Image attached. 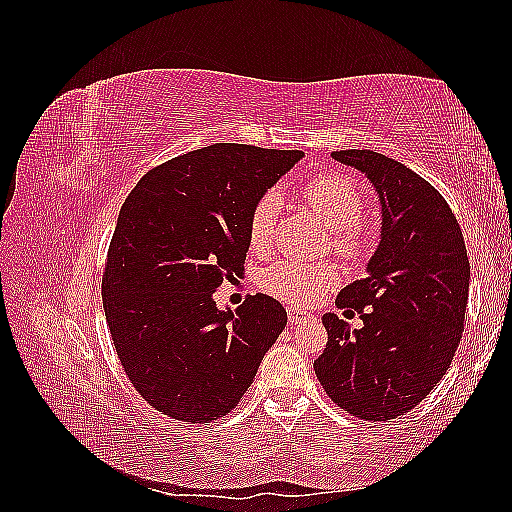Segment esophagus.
Masks as SVG:
<instances>
[{
	"label": "esophagus",
	"mask_w": 512,
	"mask_h": 512,
	"mask_svg": "<svg viewBox=\"0 0 512 512\" xmlns=\"http://www.w3.org/2000/svg\"><path fill=\"white\" fill-rule=\"evenodd\" d=\"M312 320V316H309L307 312H301V309H297V307H288V322L292 324V327H301V324H305V322H309Z\"/></svg>",
	"instance_id": "obj_1"
}]
</instances>
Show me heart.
I'll list each match as a JSON object with an SVG mask.
<instances>
[{"label": "heart", "mask_w": 512, "mask_h": 512, "mask_svg": "<svg viewBox=\"0 0 512 512\" xmlns=\"http://www.w3.org/2000/svg\"><path fill=\"white\" fill-rule=\"evenodd\" d=\"M305 203L312 207L322 222L335 230L333 241L344 252L361 247L359 224L363 215V198L354 185L339 175H318L309 179L301 190ZM280 198L275 192L260 196L250 215V247L254 252H267L273 243V226L277 222ZM335 282V273L327 265H301L294 260H277L260 273V286L273 297L288 303H309Z\"/></svg>", "instance_id": "heart-1"}]
</instances>
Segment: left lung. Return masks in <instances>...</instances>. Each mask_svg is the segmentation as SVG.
<instances>
[{
	"label": "left lung",
	"instance_id": "obj_1",
	"mask_svg": "<svg viewBox=\"0 0 512 512\" xmlns=\"http://www.w3.org/2000/svg\"><path fill=\"white\" fill-rule=\"evenodd\" d=\"M374 185L380 241L367 275L342 288L363 327L324 314L327 348L314 361L322 389L365 421H391L433 391L459 346L470 260L455 213L440 192L401 162L371 149L333 151Z\"/></svg>",
	"mask_w": 512,
	"mask_h": 512
}]
</instances>
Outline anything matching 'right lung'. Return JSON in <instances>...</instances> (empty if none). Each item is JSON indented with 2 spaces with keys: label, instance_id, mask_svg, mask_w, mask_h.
<instances>
[{
  "label": "right lung",
  "instance_id": "obj_1",
  "mask_svg": "<svg viewBox=\"0 0 512 512\" xmlns=\"http://www.w3.org/2000/svg\"><path fill=\"white\" fill-rule=\"evenodd\" d=\"M303 156L215 143L149 170L119 211L102 277L106 322L134 389L177 421L235 408L286 327L267 294L220 309L213 292L245 271L254 205Z\"/></svg>",
  "mask_w": 512,
  "mask_h": 512
}]
</instances>
